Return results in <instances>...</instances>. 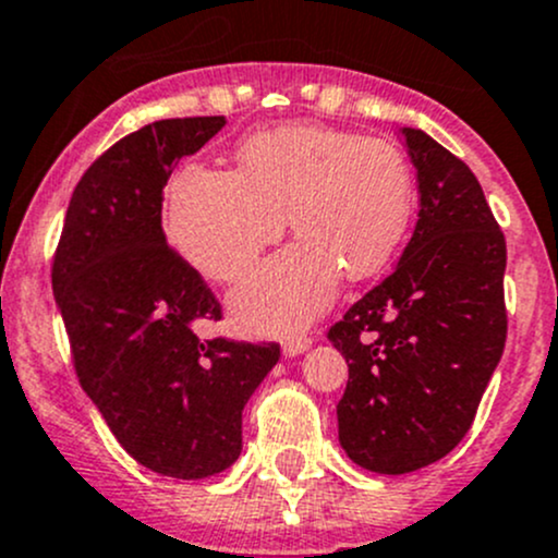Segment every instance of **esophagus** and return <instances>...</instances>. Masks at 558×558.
I'll use <instances>...</instances> for the list:
<instances>
[{
	"label": "esophagus",
	"instance_id": "esophagus-1",
	"mask_svg": "<svg viewBox=\"0 0 558 558\" xmlns=\"http://www.w3.org/2000/svg\"><path fill=\"white\" fill-rule=\"evenodd\" d=\"M310 344H313V339H310L307 333H296V337H289L283 342V355H289V357L302 355L304 350H310Z\"/></svg>",
	"mask_w": 558,
	"mask_h": 558
}]
</instances>
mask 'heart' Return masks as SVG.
<instances>
[{"label":"heart","instance_id":"heart-1","mask_svg":"<svg viewBox=\"0 0 558 558\" xmlns=\"http://www.w3.org/2000/svg\"><path fill=\"white\" fill-rule=\"evenodd\" d=\"M240 171L186 166L168 190V232L186 262L232 283L286 230L302 240L262 264L230 304L245 331L283 333L333 302L342 272L377 275L414 210L407 155L385 138L326 125H283L248 136Z\"/></svg>","mask_w":558,"mask_h":558}]
</instances>
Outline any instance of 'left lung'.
<instances>
[{
	"label": "left lung",
	"instance_id": "8db88e82",
	"mask_svg": "<svg viewBox=\"0 0 558 558\" xmlns=\"http://www.w3.org/2000/svg\"><path fill=\"white\" fill-rule=\"evenodd\" d=\"M401 136L417 168V227L392 275L328 328L350 372L339 444L385 476L465 438L508 333L506 238L478 179L417 128Z\"/></svg>",
	"mask_w": 558,
	"mask_h": 558
}]
</instances>
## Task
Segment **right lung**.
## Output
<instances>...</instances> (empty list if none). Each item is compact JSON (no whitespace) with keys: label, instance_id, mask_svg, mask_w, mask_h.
Returning <instances> with one entry per match:
<instances>
[{"label":"right lung","instance_id":"add662e5","mask_svg":"<svg viewBox=\"0 0 558 558\" xmlns=\"http://www.w3.org/2000/svg\"><path fill=\"white\" fill-rule=\"evenodd\" d=\"M225 117L157 120L80 179L52 259L74 372L120 447L149 471L208 478L243 449V409L280 344L201 339L221 304L166 243L162 190Z\"/></svg>","mask_w":558,"mask_h":558}]
</instances>
